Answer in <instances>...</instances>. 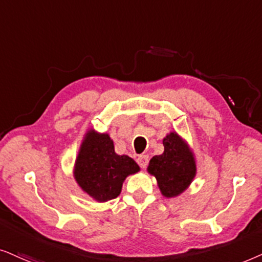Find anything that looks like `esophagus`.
<instances>
[{
	"label": "esophagus",
	"mask_w": 262,
	"mask_h": 262,
	"mask_svg": "<svg viewBox=\"0 0 262 262\" xmlns=\"http://www.w3.org/2000/svg\"><path fill=\"white\" fill-rule=\"evenodd\" d=\"M137 162H138L139 165H140V167L145 169V167L147 166V164H148V156L147 155H140L138 157Z\"/></svg>",
	"instance_id": "esophagus-1"
}]
</instances>
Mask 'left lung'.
Here are the masks:
<instances>
[{"instance_id": "8db88e82", "label": "left lung", "mask_w": 262, "mask_h": 262, "mask_svg": "<svg viewBox=\"0 0 262 262\" xmlns=\"http://www.w3.org/2000/svg\"><path fill=\"white\" fill-rule=\"evenodd\" d=\"M164 153L149 160L148 172L156 176L159 189L166 198L177 196L194 179L195 162L187 145L176 133L163 140Z\"/></svg>"}]
</instances>
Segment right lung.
Returning a JSON list of instances; mask_svg holds the SVG:
<instances>
[{
	"mask_svg": "<svg viewBox=\"0 0 262 262\" xmlns=\"http://www.w3.org/2000/svg\"><path fill=\"white\" fill-rule=\"evenodd\" d=\"M139 170L133 159L115 153L109 135L90 132L80 148L74 175L82 190L96 200L107 201L117 198L125 177Z\"/></svg>",
	"mask_w": 262,
	"mask_h": 262,
	"instance_id": "1",
	"label": "right lung"
}]
</instances>
